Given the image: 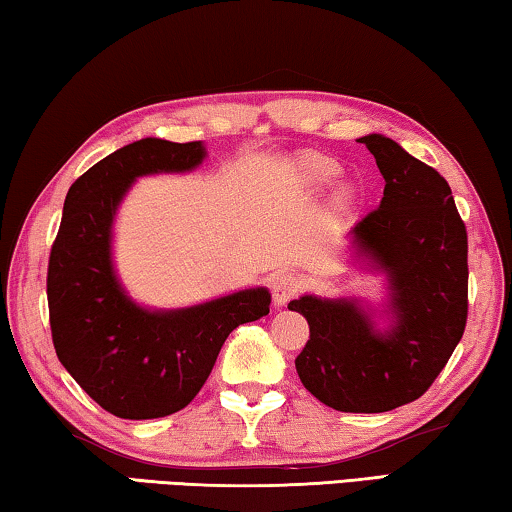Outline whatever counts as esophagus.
<instances>
[{"label":"esophagus","instance_id":"34e87169","mask_svg":"<svg viewBox=\"0 0 512 512\" xmlns=\"http://www.w3.org/2000/svg\"><path fill=\"white\" fill-rule=\"evenodd\" d=\"M301 288V279L295 274H281L272 283V299L276 306H286Z\"/></svg>","mask_w":512,"mask_h":512}]
</instances>
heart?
<instances>
[{
    "mask_svg": "<svg viewBox=\"0 0 512 512\" xmlns=\"http://www.w3.org/2000/svg\"><path fill=\"white\" fill-rule=\"evenodd\" d=\"M335 172H338V167L329 161H315V163H308L306 165V179L311 183H326L335 177ZM349 188H340L338 192V199L340 201H347L349 199Z\"/></svg>",
    "mask_w": 512,
    "mask_h": 512,
    "instance_id": "heart-1",
    "label": "heart"
}]
</instances>
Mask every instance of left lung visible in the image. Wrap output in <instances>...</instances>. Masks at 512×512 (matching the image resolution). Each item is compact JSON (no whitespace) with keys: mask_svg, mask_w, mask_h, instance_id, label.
Returning a JSON list of instances; mask_svg holds the SVG:
<instances>
[{"mask_svg":"<svg viewBox=\"0 0 512 512\" xmlns=\"http://www.w3.org/2000/svg\"><path fill=\"white\" fill-rule=\"evenodd\" d=\"M385 181L381 204L347 236V263L381 274L385 297L301 295L311 326L295 360L304 388L342 413H385L420 399L467 320V233L449 183L381 133L358 138Z\"/></svg>","mask_w":512,"mask_h":512,"instance_id":"8db88e82","label":"left lung"}]
</instances>
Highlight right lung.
I'll use <instances>...</instances> for the list:
<instances>
[{
	"label": "right lung",
	"mask_w": 512,
	"mask_h": 512,
	"mask_svg": "<svg viewBox=\"0 0 512 512\" xmlns=\"http://www.w3.org/2000/svg\"><path fill=\"white\" fill-rule=\"evenodd\" d=\"M206 156L204 142L142 138L102 158L67 190L47 272L54 349L72 379L122 420H156L186 408L229 333L270 313L265 286L152 308L133 299L117 274L115 224L133 183L190 174Z\"/></svg>",
	"instance_id": "obj_1"
}]
</instances>
